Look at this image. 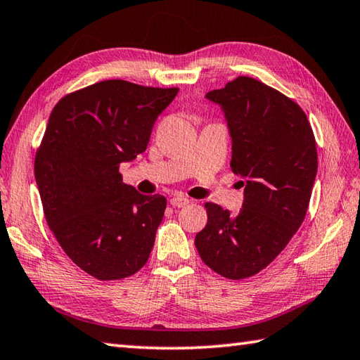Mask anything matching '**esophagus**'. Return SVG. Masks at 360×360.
Segmentation results:
<instances>
[{
  "label": "esophagus",
  "mask_w": 360,
  "mask_h": 360,
  "mask_svg": "<svg viewBox=\"0 0 360 360\" xmlns=\"http://www.w3.org/2000/svg\"><path fill=\"white\" fill-rule=\"evenodd\" d=\"M169 202H172L173 207H184V206L188 205V202H191V200L186 198V197H179V195H176V197H173L172 200H169Z\"/></svg>",
  "instance_id": "esophagus-1"
}]
</instances>
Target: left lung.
I'll list each match as a JSON object with an SVG mask.
<instances>
[{
  "label": "left lung",
  "mask_w": 360,
  "mask_h": 360,
  "mask_svg": "<svg viewBox=\"0 0 360 360\" xmlns=\"http://www.w3.org/2000/svg\"><path fill=\"white\" fill-rule=\"evenodd\" d=\"M206 99L224 112L244 202L238 215L206 202L207 224L195 247L220 276L247 278L272 263L302 225L318 169L315 136L296 102L255 78L238 77Z\"/></svg>",
  "instance_id": "8db88e82"
}]
</instances>
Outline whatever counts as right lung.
<instances>
[{"label":"right lung","mask_w":360,"mask_h":360,"mask_svg":"<svg viewBox=\"0 0 360 360\" xmlns=\"http://www.w3.org/2000/svg\"><path fill=\"white\" fill-rule=\"evenodd\" d=\"M178 91L105 80L63 97L49 117L36 184L50 230L89 276L120 280L146 264L167 200L124 184L120 165L146 151Z\"/></svg>","instance_id":"1"}]
</instances>
